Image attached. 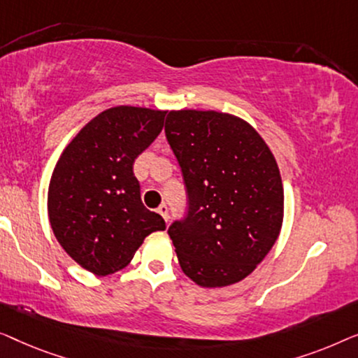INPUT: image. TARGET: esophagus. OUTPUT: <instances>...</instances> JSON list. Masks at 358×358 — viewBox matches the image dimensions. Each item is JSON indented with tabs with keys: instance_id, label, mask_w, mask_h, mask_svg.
Wrapping results in <instances>:
<instances>
[{
	"instance_id": "esophagus-1",
	"label": "esophagus",
	"mask_w": 358,
	"mask_h": 358,
	"mask_svg": "<svg viewBox=\"0 0 358 358\" xmlns=\"http://www.w3.org/2000/svg\"><path fill=\"white\" fill-rule=\"evenodd\" d=\"M157 213H159L160 215H162L165 222H169V208H167V206H165V204H160V206H159V209H157Z\"/></svg>"
}]
</instances>
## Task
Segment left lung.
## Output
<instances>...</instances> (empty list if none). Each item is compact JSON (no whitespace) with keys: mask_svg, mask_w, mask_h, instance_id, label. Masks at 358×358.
Returning <instances> with one entry per match:
<instances>
[{"mask_svg":"<svg viewBox=\"0 0 358 358\" xmlns=\"http://www.w3.org/2000/svg\"><path fill=\"white\" fill-rule=\"evenodd\" d=\"M165 136L183 173L188 210L169 235L181 271L201 287L235 284L278 240L284 188L253 127L214 110L169 112Z\"/></svg>","mask_w":358,"mask_h":358,"instance_id":"1","label":"left lung"}]
</instances>
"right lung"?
Here are the masks:
<instances>
[{
    "instance_id": "right-lung-1",
    "label": "right lung",
    "mask_w": 358,
    "mask_h": 358,
    "mask_svg": "<svg viewBox=\"0 0 358 358\" xmlns=\"http://www.w3.org/2000/svg\"><path fill=\"white\" fill-rule=\"evenodd\" d=\"M167 112L108 108L79 131L63 150L48 188V217L63 250L97 275L113 274L133 259L152 231L165 230L144 208L133 173L138 155L154 143Z\"/></svg>"
}]
</instances>
